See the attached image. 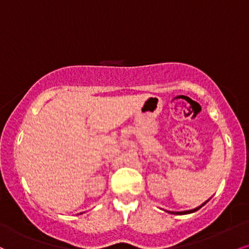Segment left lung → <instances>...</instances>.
<instances>
[{"label": "left lung", "mask_w": 249, "mask_h": 249, "mask_svg": "<svg viewBox=\"0 0 249 249\" xmlns=\"http://www.w3.org/2000/svg\"><path fill=\"white\" fill-rule=\"evenodd\" d=\"M206 204V202L204 203V204H202L200 206H198V208H196V209H194V210H189V211H183V212H170V213H174V214H187V213H191V212H195V211H197L198 210V209H200L202 208L203 205H205Z\"/></svg>", "instance_id": "8db88e82"}]
</instances>
